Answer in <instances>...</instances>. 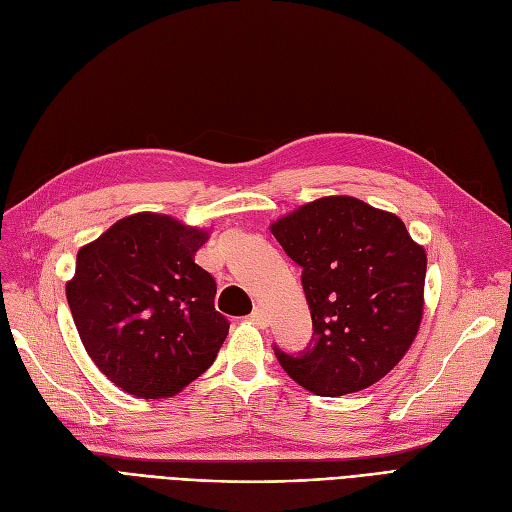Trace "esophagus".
Listing matches in <instances>:
<instances>
[{"mask_svg": "<svg viewBox=\"0 0 512 512\" xmlns=\"http://www.w3.org/2000/svg\"><path fill=\"white\" fill-rule=\"evenodd\" d=\"M251 323H255L257 327H266L268 325V317H266V312H263L261 308H255L253 312H251Z\"/></svg>", "mask_w": 512, "mask_h": 512, "instance_id": "1", "label": "esophagus"}]
</instances>
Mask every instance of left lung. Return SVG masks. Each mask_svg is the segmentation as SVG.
<instances>
[{
  "mask_svg": "<svg viewBox=\"0 0 512 512\" xmlns=\"http://www.w3.org/2000/svg\"><path fill=\"white\" fill-rule=\"evenodd\" d=\"M302 268L310 344L278 364L304 389L336 398L374 385L398 364L423 315L427 257L395 214L355 197H321L272 225Z\"/></svg>",
  "mask_w": 512,
  "mask_h": 512,
  "instance_id": "left-lung-1",
  "label": "left lung"
}]
</instances>
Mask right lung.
I'll return each mask as SVG.
<instances>
[{"instance_id":"obj_1","label":"right lung","mask_w":512,"mask_h":512,"mask_svg":"<svg viewBox=\"0 0 512 512\" xmlns=\"http://www.w3.org/2000/svg\"><path fill=\"white\" fill-rule=\"evenodd\" d=\"M208 234L166 214L114 223L76 255L65 287L82 344L110 381L168 398L204 374L227 336L214 278L195 263Z\"/></svg>"}]
</instances>
